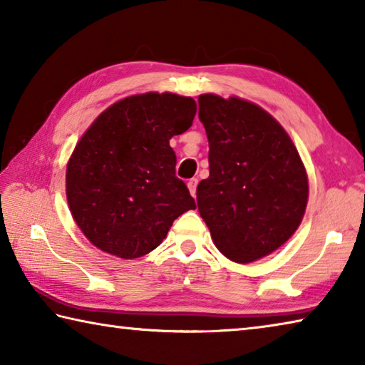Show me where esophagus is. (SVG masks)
<instances>
[{
	"instance_id": "1",
	"label": "esophagus",
	"mask_w": 365,
	"mask_h": 365,
	"mask_svg": "<svg viewBox=\"0 0 365 365\" xmlns=\"http://www.w3.org/2000/svg\"><path fill=\"white\" fill-rule=\"evenodd\" d=\"M187 187H188V190H190L191 196H196V187H197V180H196V178H191V180H188Z\"/></svg>"
}]
</instances>
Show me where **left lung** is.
I'll use <instances>...</instances> for the list:
<instances>
[{"label":"left lung","mask_w":365,"mask_h":365,"mask_svg":"<svg viewBox=\"0 0 365 365\" xmlns=\"http://www.w3.org/2000/svg\"><path fill=\"white\" fill-rule=\"evenodd\" d=\"M209 141V177L197 211L225 257L248 264L288 242L306 211L304 164L279 122L257 104L206 93L197 98Z\"/></svg>","instance_id":"8db88e82"}]
</instances>
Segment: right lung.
<instances>
[{
    "mask_svg": "<svg viewBox=\"0 0 365 365\" xmlns=\"http://www.w3.org/2000/svg\"><path fill=\"white\" fill-rule=\"evenodd\" d=\"M195 114L193 98L151 91L114 103L83 133L67 163L66 195L73 220L98 250L145 256L178 215L196 207L175 177L169 145Z\"/></svg>",
    "mask_w": 365,
    "mask_h": 365,
    "instance_id": "right-lung-1",
    "label": "right lung"
}]
</instances>
